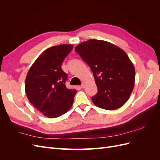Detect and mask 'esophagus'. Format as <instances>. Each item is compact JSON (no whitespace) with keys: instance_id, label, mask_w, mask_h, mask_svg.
I'll return each instance as SVG.
<instances>
[{"instance_id":"obj_1","label":"esophagus","mask_w":160,"mask_h":160,"mask_svg":"<svg viewBox=\"0 0 160 160\" xmlns=\"http://www.w3.org/2000/svg\"><path fill=\"white\" fill-rule=\"evenodd\" d=\"M80 88H82V89L84 88H85V84H84V83H82V84L81 85V86H80Z\"/></svg>"}]
</instances>
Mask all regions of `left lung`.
I'll use <instances>...</instances> for the list:
<instances>
[{"label":"left lung","mask_w":160,"mask_h":160,"mask_svg":"<svg viewBox=\"0 0 160 160\" xmlns=\"http://www.w3.org/2000/svg\"><path fill=\"white\" fill-rule=\"evenodd\" d=\"M75 51L93 72L98 93L91 100L98 107L114 110L129 99L134 88L135 71L123 50L108 41L90 39L75 47Z\"/></svg>","instance_id":"left-lung-1"}]
</instances>
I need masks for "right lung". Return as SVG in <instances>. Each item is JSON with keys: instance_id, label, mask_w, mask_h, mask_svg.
<instances>
[{"instance_id": "add662e5", "label": "right lung", "mask_w": 160, "mask_h": 160, "mask_svg": "<svg viewBox=\"0 0 160 160\" xmlns=\"http://www.w3.org/2000/svg\"><path fill=\"white\" fill-rule=\"evenodd\" d=\"M72 45L53 46L43 51L31 67L25 80V92L30 102L45 116L55 118L65 114L77 93L67 89V75L61 69Z\"/></svg>"}]
</instances>
